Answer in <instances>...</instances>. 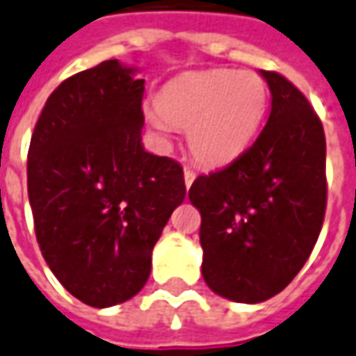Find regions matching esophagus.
Instances as JSON below:
<instances>
[{
    "label": "esophagus",
    "instance_id": "1",
    "mask_svg": "<svg viewBox=\"0 0 356 356\" xmlns=\"http://www.w3.org/2000/svg\"><path fill=\"white\" fill-rule=\"evenodd\" d=\"M194 179H196V173L192 170H188V168H185V185L186 188H191L192 183H194Z\"/></svg>",
    "mask_w": 356,
    "mask_h": 356
}]
</instances>
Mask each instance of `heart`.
I'll use <instances>...</instances> for the list:
<instances>
[{"label": "heart", "mask_w": 356, "mask_h": 356, "mask_svg": "<svg viewBox=\"0 0 356 356\" xmlns=\"http://www.w3.org/2000/svg\"><path fill=\"white\" fill-rule=\"evenodd\" d=\"M266 105L268 86L257 71H194L165 84L145 118L162 136L170 134V124L186 128L192 156L222 165L251 145Z\"/></svg>", "instance_id": "obj_1"}]
</instances>
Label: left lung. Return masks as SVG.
<instances>
[{"label": "left lung", "mask_w": 356, "mask_h": 356, "mask_svg": "<svg viewBox=\"0 0 356 356\" xmlns=\"http://www.w3.org/2000/svg\"><path fill=\"white\" fill-rule=\"evenodd\" d=\"M272 111L257 141L188 191L202 215V273L218 296L259 304L283 291L309 259L326 209L325 130L302 92L260 71Z\"/></svg>", "instance_id": "left-lung-1"}]
</instances>
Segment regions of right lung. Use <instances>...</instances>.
<instances>
[{"label": "right lung", "instance_id": "right-lung-1", "mask_svg": "<svg viewBox=\"0 0 356 356\" xmlns=\"http://www.w3.org/2000/svg\"><path fill=\"white\" fill-rule=\"evenodd\" d=\"M107 60L52 92L28 152V196L47 264L75 298L111 307L151 275L154 243L185 200L179 162L143 149L145 79Z\"/></svg>", "mask_w": 356, "mask_h": 356}]
</instances>
